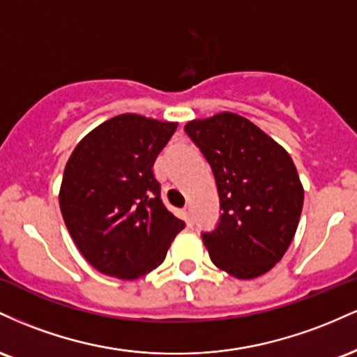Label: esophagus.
Wrapping results in <instances>:
<instances>
[{
  "label": "esophagus",
  "instance_id": "34e87169",
  "mask_svg": "<svg viewBox=\"0 0 357 357\" xmlns=\"http://www.w3.org/2000/svg\"><path fill=\"white\" fill-rule=\"evenodd\" d=\"M183 216H184V221H186V223L191 227V225H192V218H191V208H190V206L184 208V210H183Z\"/></svg>",
  "mask_w": 357,
  "mask_h": 357
}]
</instances>
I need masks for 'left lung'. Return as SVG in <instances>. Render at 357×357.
Instances as JSON below:
<instances>
[{
    "label": "left lung",
    "mask_w": 357,
    "mask_h": 357,
    "mask_svg": "<svg viewBox=\"0 0 357 357\" xmlns=\"http://www.w3.org/2000/svg\"><path fill=\"white\" fill-rule=\"evenodd\" d=\"M210 162L220 196V220L203 233L216 267L236 278L268 272L292 243L304 188L289 153L231 112L184 126Z\"/></svg>",
    "instance_id": "8db88e82"
}]
</instances>
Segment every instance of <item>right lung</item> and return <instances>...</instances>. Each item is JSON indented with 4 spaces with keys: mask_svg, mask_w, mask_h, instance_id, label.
I'll use <instances>...</instances> for the list:
<instances>
[{
    "mask_svg": "<svg viewBox=\"0 0 357 357\" xmlns=\"http://www.w3.org/2000/svg\"><path fill=\"white\" fill-rule=\"evenodd\" d=\"M176 122L121 114L77 144L63 171L60 210L85 260L134 280L165 261L184 221L165 206L153 173Z\"/></svg>",
    "mask_w": 357,
    "mask_h": 357,
    "instance_id": "1",
    "label": "right lung"
}]
</instances>
